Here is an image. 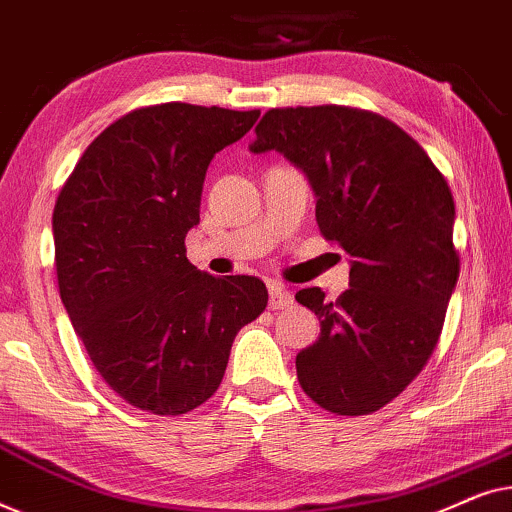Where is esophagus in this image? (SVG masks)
Wrapping results in <instances>:
<instances>
[{
    "instance_id": "obj_1",
    "label": "esophagus",
    "mask_w": 512,
    "mask_h": 512,
    "mask_svg": "<svg viewBox=\"0 0 512 512\" xmlns=\"http://www.w3.org/2000/svg\"><path fill=\"white\" fill-rule=\"evenodd\" d=\"M268 289H270V310H286V307L293 305V296L286 286L272 282Z\"/></svg>"
}]
</instances>
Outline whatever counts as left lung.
I'll use <instances>...</instances> for the list:
<instances>
[{
  "label": "left lung",
  "instance_id": "8db88e82",
  "mask_svg": "<svg viewBox=\"0 0 512 512\" xmlns=\"http://www.w3.org/2000/svg\"><path fill=\"white\" fill-rule=\"evenodd\" d=\"M249 149L305 172L321 235L352 258L335 303L319 286L296 293L321 324L296 356L300 387L335 415H370L415 380L443 331L459 279L450 186L396 123L338 104L270 109Z\"/></svg>",
  "mask_w": 512,
  "mask_h": 512
}]
</instances>
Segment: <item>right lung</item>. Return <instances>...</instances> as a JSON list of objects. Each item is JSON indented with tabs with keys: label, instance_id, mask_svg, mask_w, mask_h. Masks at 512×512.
Wrapping results in <instances>:
<instances>
[{
	"label": "right lung",
	"instance_id": "obj_1",
	"mask_svg": "<svg viewBox=\"0 0 512 512\" xmlns=\"http://www.w3.org/2000/svg\"><path fill=\"white\" fill-rule=\"evenodd\" d=\"M261 111L167 102L97 135L53 209L62 305L102 380L153 415L214 396L237 331L268 305L258 277H214L186 258L207 167Z\"/></svg>",
	"mask_w": 512,
	"mask_h": 512
}]
</instances>
